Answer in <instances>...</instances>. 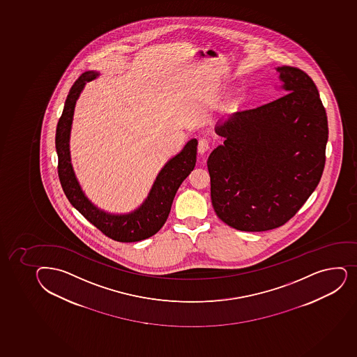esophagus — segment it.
Returning <instances> with one entry per match:
<instances>
[{
	"label": "esophagus",
	"instance_id": "esophagus-1",
	"mask_svg": "<svg viewBox=\"0 0 357 357\" xmlns=\"http://www.w3.org/2000/svg\"><path fill=\"white\" fill-rule=\"evenodd\" d=\"M210 138H207V137H202L200 139H199V145H198V150L199 153H202V155H204L205 152H206L208 149H210Z\"/></svg>",
	"mask_w": 357,
	"mask_h": 357
}]
</instances>
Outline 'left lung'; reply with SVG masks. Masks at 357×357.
Segmentation results:
<instances>
[{"mask_svg": "<svg viewBox=\"0 0 357 357\" xmlns=\"http://www.w3.org/2000/svg\"><path fill=\"white\" fill-rule=\"evenodd\" d=\"M276 71L284 95L236 112L217 126L224 145L207 160L214 211L239 231H268L286 224L324 172L328 121L317 85L294 66H278Z\"/></svg>", "mask_w": 357, "mask_h": 357, "instance_id": "left-lung-1", "label": "left lung"}]
</instances>
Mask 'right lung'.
Listing matches in <instances>:
<instances>
[{"mask_svg":"<svg viewBox=\"0 0 357 357\" xmlns=\"http://www.w3.org/2000/svg\"><path fill=\"white\" fill-rule=\"evenodd\" d=\"M97 76H100L97 71H85L75 82L66 97L62 116L56 129L59 181L71 205L107 238L119 243H136L155 236L165 224L178 188L195 169L198 140H190L181 153L166 162L155 178L145 202L136 211L128 214H111L100 210L82 191L71 165L69 150L76 100L81 95L85 83L95 79Z\"/></svg>","mask_w":357,"mask_h":357,"instance_id":"obj_1","label":"right lung"}]
</instances>
